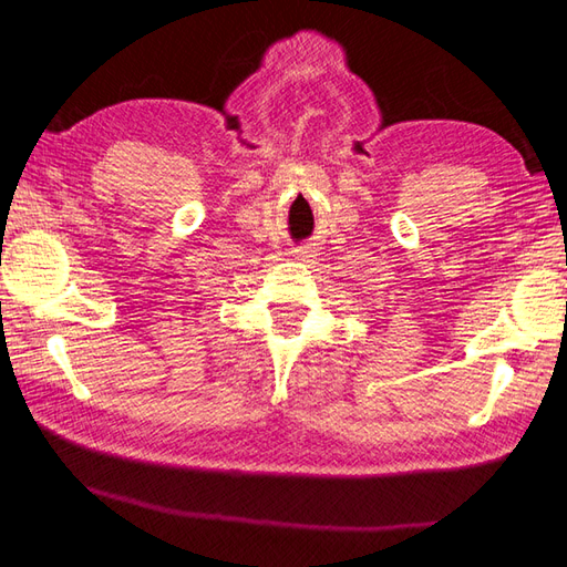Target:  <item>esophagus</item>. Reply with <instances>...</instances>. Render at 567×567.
<instances>
[{
    "label": "esophagus",
    "mask_w": 567,
    "mask_h": 567,
    "mask_svg": "<svg viewBox=\"0 0 567 567\" xmlns=\"http://www.w3.org/2000/svg\"><path fill=\"white\" fill-rule=\"evenodd\" d=\"M315 252H317V250H315L312 244H305V246L296 248V257H298V260H302V262H312Z\"/></svg>",
    "instance_id": "obj_1"
}]
</instances>
